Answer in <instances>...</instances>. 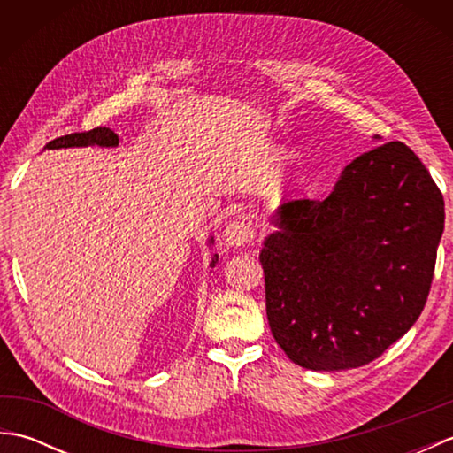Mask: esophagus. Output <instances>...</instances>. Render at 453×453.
I'll return each mask as SVG.
<instances>
[{
  "label": "esophagus",
  "instance_id": "34e87169",
  "mask_svg": "<svg viewBox=\"0 0 453 453\" xmlns=\"http://www.w3.org/2000/svg\"><path fill=\"white\" fill-rule=\"evenodd\" d=\"M255 227L251 221H245V219H234L232 224L226 227L224 232V239L227 245L232 247H239V245H247L251 243L255 239Z\"/></svg>",
  "mask_w": 453,
  "mask_h": 453
}]
</instances>
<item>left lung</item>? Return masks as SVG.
Masks as SVG:
<instances>
[{"label": "left lung", "mask_w": 453, "mask_h": 453, "mask_svg": "<svg viewBox=\"0 0 453 453\" xmlns=\"http://www.w3.org/2000/svg\"><path fill=\"white\" fill-rule=\"evenodd\" d=\"M273 224L261 251L266 317L297 365L370 364L425 310L444 196L403 142L356 157L325 200L284 202Z\"/></svg>", "instance_id": "obj_1"}]
</instances>
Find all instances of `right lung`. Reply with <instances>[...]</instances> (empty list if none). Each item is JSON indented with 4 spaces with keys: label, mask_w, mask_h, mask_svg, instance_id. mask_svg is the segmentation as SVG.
<instances>
[{
    "label": "right lung",
    "mask_w": 453,
    "mask_h": 453,
    "mask_svg": "<svg viewBox=\"0 0 453 453\" xmlns=\"http://www.w3.org/2000/svg\"><path fill=\"white\" fill-rule=\"evenodd\" d=\"M119 143V134H114L107 127H99L88 132H73L67 134V136H60L52 142L46 143L48 150H58V148H80V146H117ZM218 255H214V261L211 266L216 265Z\"/></svg>",
    "instance_id": "right-lung-1"
}]
</instances>
